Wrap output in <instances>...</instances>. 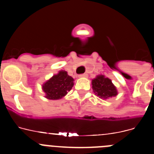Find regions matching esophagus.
Instances as JSON below:
<instances>
[{"mask_svg": "<svg viewBox=\"0 0 154 154\" xmlns=\"http://www.w3.org/2000/svg\"><path fill=\"white\" fill-rule=\"evenodd\" d=\"M79 77L80 78H87V77H88V75H87L86 73H84V74L79 75Z\"/></svg>", "mask_w": 154, "mask_h": 154, "instance_id": "1", "label": "esophagus"}]
</instances>
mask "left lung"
I'll use <instances>...</instances> for the list:
<instances>
[{"mask_svg": "<svg viewBox=\"0 0 154 154\" xmlns=\"http://www.w3.org/2000/svg\"><path fill=\"white\" fill-rule=\"evenodd\" d=\"M92 90L95 95L102 99L117 96V89L112 84L111 79L106 78L103 75H99L92 81Z\"/></svg>", "mask_w": 154, "mask_h": 154, "instance_id": "1", "label": "left lung"}]
</instances>
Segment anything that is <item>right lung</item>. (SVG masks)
Returning a JSON list of instances; mask_svg holds the SVG:
<instances>
[{
    "instance_id": "add662e5",
    "label": "right lung",
    "mask_w": 154,
    "mask_h": 154,
    "mask_svg": "<svg viewBox=\"0 0 154 154\" xmlns=\"http://www.w3.org/2000/svg\"><path fill=\"white\" fill-rule=\"evenodd\" d=\"M74 85V79L69 75L67 72L62 70L54 75L50 79L42 85V89L45 93V98L51 100L62 99Z\"/></svg>"
}]
</instances>
